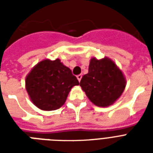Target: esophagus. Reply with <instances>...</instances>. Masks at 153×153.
Returning a JSON list of instances; mask_svg holds the SVG:
<instances>
[{
  "label": "esophagus",
  "instance_id": "1",
  "mask_svg": "<svg viewBox=\"0 0 153 153\" xmlns=\"http://www.w3.org/2000/svg\"><path fill=\"white\" fill-rule=\"evenodd\" d=\"M82 77V74H79V75H77V79H78V80H79V82L81 81Z\"/></svg>",
  "mask_w": 153,
  "mask_h": 153
}]
</instances>
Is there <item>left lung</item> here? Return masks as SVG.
I'll list each match as a JSON object with an SVG mask.
<instances>
[{"label": "left lung", "instance_id": "1", "mask_svg": "<svg viewBox=\"0 0 153 153\" xmlns=\"http://www.w3.org/2000/svg\"><path fill=\"white\" fill-rule=\"evenodd\" d=\"M126 79L123 72L109 58H92L88 73L84 74L80 86L92 103L100 107L111 105L125 91Z\"/></svg>", "mask_w": 153, "mask_h": 153}]
</instances>
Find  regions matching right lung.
Instances as JSON below:
<instances>
[{"instance_id":"1","label":"right lung","mask_w":153,"mask_h":153,"mask_svg":"<svg viewBox=\"0 0 153 153\" xmlns=\"http://www.w3.org/2000/svg\"><path fill=\"white\" fill-rule=\"evenodd\" d=\"M79 85L69 67L59 59H44L38 62L25 79V88L32 103L44 111L59 109L69 92Z\"/></svg>"}]
</instances>
